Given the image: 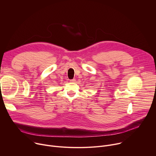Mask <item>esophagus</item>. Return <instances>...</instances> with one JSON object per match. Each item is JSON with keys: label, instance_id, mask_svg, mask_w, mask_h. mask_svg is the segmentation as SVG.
<instances>
[{"label": "esophagus", "instance_id": "1", "mask_svg": "<svg viewBox=\"0 0 156 156\" xmlns=\"http://www.w3.org/2000/svg\"><path fill=\"white\" fill-rule=\"evenodd\" d=\"M70 82H73V83H75V82L76 81V80H75V79H72V80H70Z\"/></svg>", "mask_w": 156, "mask_h": 156}]
</instances>
